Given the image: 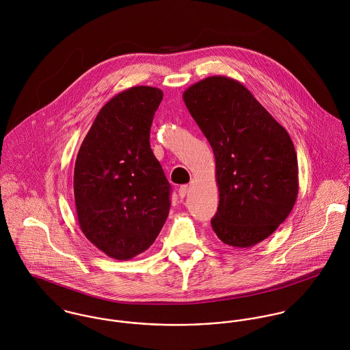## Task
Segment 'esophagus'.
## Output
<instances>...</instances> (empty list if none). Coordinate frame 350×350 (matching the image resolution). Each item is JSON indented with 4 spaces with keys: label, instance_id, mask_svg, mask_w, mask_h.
<instances>
[{
    "label": "esophagus",
    "instance_id": "1",
    "mask_svg": "<svg viewBox=\"0 0 350 350\" xmlns=\"http://www.w3.org/2000/svg\"><path fill=\"white\" fill-rule=\"evenodd\" d=\"M188 192H189V187L188 185H181L180 189H178V194H180L181 198H184L188 194Z\"/></svg>",
    "mask_w": 350,
    "mask_h": 350
}]
</instances>
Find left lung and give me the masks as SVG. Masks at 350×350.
<instances>
[{
    "mask_svg": "<svg viewBox=\"0 0 350 350\" xmlns=\"http://www.w3.org/2000/svg\"><path fill=\"white\" fill-rule=\"evenodd\" d=\"M183 98L215 154L220 198L213 231L236 248L260 243L297 201L298 159L288 133L234 79H202Z\"/></svg>",
    "mask_w": 350,
    "mask_h": 350,
    "instance_id": "1",
    "label": "left lung"
}]
</instances>
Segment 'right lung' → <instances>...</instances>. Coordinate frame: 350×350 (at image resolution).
Masks as SVG:
<instances>
[{"mask_svg": "<svg viewBox=\"0 0 350 350\" xmlns=\"http://www.w3.org/2000/svg\"><path fill=\"white\" fill-rule=\"evenodd\" d=\"M162 96L149 85L117 94L98 113L77 156L79 227L117 260L146 251L169 215L172 188L149 141Z\"/></svg>", "mask_w": 350, "mask_h": 350, "instance_id": "right-lung-1", "label": "right lung"}]
</instances>
